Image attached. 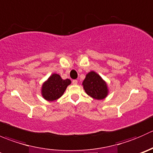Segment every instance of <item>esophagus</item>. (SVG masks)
I'll list each match as a JSON object with an SVG mask.
<instances>
[{
    "instance_id": "obj_1",
    "label": "esophagus",
    "mask_w": 153,
    "mask_h": 153,
    "mask_svg": "<svg viewBox=\"0 0 153 153\" xmlns=\"http://www.w3.org/2000/svg\"><path fill=\"white\" fill-rule=\"evenodd\" d=\"M72 84H73V85H77V84H78V81H77V80H73V81H72Z\"/></svg>"
}]
</instances>
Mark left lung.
<instances>
[{
    "label": "left lung",
    "mask_w": 153,
    "mask_h": 153,
    "mask_svg": "<svg viewBox=\"0 0 153 153\" xmlns=\"http://www.w3.org/2000/svg\"><path fill=\"white\" fill-rule=\"evenodd\" d=\"M82 85L86 93L94 99L103 100L109 94L106 82L95 71L86 74Z\"/></svg>",
    "instance_id": "8db88e82"
}]
</instances>
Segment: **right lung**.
<instances>
[{
    "label": "right lung",
    "instance_id": "1",
    "mask_svg": "<svg viewBox=\"0 0 153 153\" xmlns=\"http://www.w3.org/2000/svg\"><path fill=\"white\" fill-rule=\"evenodd\" d=\"M70 84L69 79L64 80L58 74H52L47 81L43 83L41 95L48 101H55L64 95L66 89Z\"/></svg>",
    "mask_w": 153,
    "mask_h": 153
}]
</instances>
